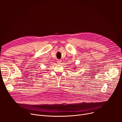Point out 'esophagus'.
<instances>
[{"mask_svg": "<svg viewBox=\"0 0 122 122\" xmlns=\"http://www.w3.org/2000/svg\"><path fill=\"white\" fill-rule=\"evenodd\" d=\"M57 63H58V64H61V63H62V61H61V60H58V61H57Z\"/></svg>", "mask_w": 122, "mask_h": 122, "instance_id": "obj_1", "label": "esophagus"}]
</instances>
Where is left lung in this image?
<instances>
[{
    "instance_id": "left-lung-1",
    "label": "left lung",
    "mask_w": 122,
    "mask_h": 122,
    "mask_svg": "<svg viewBox=\"0 0 122 122\" xmlns=\"http://www.w3.org/2000/svg\"><path fill=\"white\" fill-rule=\"evenodd\" d=\"M74 69H76V68H78V67H77L75 66V67H74ZM73 69H74V68H73ZM74 70H76V69H74Z\"/></svg>"
}]
</instances>
